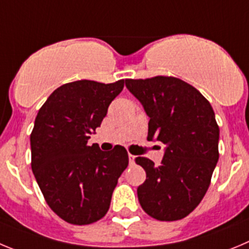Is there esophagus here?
<instances>
[{
    "mask_svg": "<svg viewBox=\"0 0 249 249\" xmlns=\"http://www.w3.org/2000/svg\"><path fill=\"white\" fill-rule=\"evenodd\" d=\"M135 159H136V156H134V155H131V154H129V162H130V165H133V163H135Z\"/></svg>",
    "mask_w": 249,
    "mask_h": 249,
    "instance_id": "obj_1",
    "label": "esophagus"
}]
</instances>
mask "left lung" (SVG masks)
<instances>
[{
    "label": "left lung",
    "mask_w": 249,
    "mask_h": 249,
    "mask_svg": "<svg viewBox=\"0 0 249 249\" xmlns=\"http://www.w3.org/2000/svg\"><path fill=\"white\" fill-rule=\"evenodd\" d=\"M149 116L147 140L166 145L160 166L138 158L146 180L138 187L141 207L159 221H178L198 206L218 161L219 129L200 91L175 77L125 79Z\"/></svg>",
    "instance_id": "obj_1"
}]
</instances>
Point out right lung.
<instances>
[{"label":"right lung","instance_id":"add662e5","mask_svg":"<svg viewBox=\"0 0 249 249\" xmlns=\"http://www.w3.org/2000/svg\"><path fill=\"white\" fill-rule=\"evenodd\" d=\"M124 79L110 84L77 80L55 89L36 116L31 134L32 171L53 211L71 225H89L105 216L129 156L116 145L102 151L88 145Z\"/></svg>","mask_w":249,"mask_h":249}]
</instances>
